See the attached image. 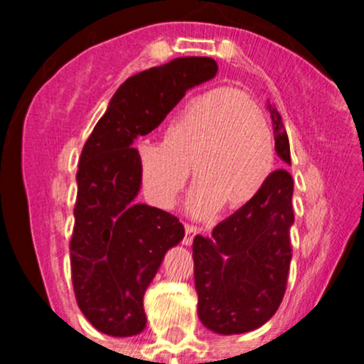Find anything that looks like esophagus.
<instances>
[{
	"mask_svg": "<svg viewBox=\"0 0 364 364\" xmlns=\"http://www.w3.org/2000/svg\"><path fill=\"white\" fill-rule=\"evenodd\" d=\"M197 234H199V229H197V227H193V225H190V223H185V245H192V241H193V237L197 236Z\"/></svg>",
	"mask_w": 364,
	"mask_h": 364,
	"instance_id": "esophagus-1",
	"label": "esophagus"
}]
</instances>
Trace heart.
Returning <instances> with one entry per match:
<instances>
[{"label": "heart", "instance_id": "b5f03b06", "mask_svg": "<svg viewBox=\"0 0 364 364\" xmlns=\"http://www.w3.org/2000/svg\"><path fill=\"white\" fill-rule=\"evenodd\" d=\"M142 183L160 208H172L192 168V213L208 216L218 205L250 203L274 167V142L266 117L232 87H216L192 98L161 132L160 144L137 149Z\"/></svg>", "mask_w": 364, "mask_h": 364}]
</instances>
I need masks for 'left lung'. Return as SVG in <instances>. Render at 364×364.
<instances>
[{
    "mask_svg": "<svg viewBox=\"0 0 364 364\" xmlns=\"http://www.w3.org/2000/svg\"><path fill=\"white\" fill-rule=\"evenodd\" d=\"M274 149L291 164L284 121L274 105ZM294 181L285 168L271 172L266 185L211 236L193 240V277L199 318L218 335H240L266 324L284 299L292 247Z\"/></svg>",
    "mask_w": 364,
    "mask_h": 364,
    "instance_id": "1",
    "label": "left lung"
}]
</instances>
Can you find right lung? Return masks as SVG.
I'll use <instances>...</instances> for the list:
<instances>
[{
	"label": "right lung",
	"mask_w": 364,
	"mask_h": 364,
	"mask_svg": "<svg viewBox=\"0 0 364 364\" xmlns=\"http://www.w3.org/2000/svg\"><path fill=\"white\" fill-rule=\"evenodd\" d=\"M213 58H178L128 77L84 144L70 240L77 304L98 331L134 336L146 328L144 292L185 227L164 209L135 204L142 176L137 149L193 86L213 79Z\"/></svg>",
	"instance_id": "1"
}]
</instances>
